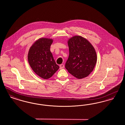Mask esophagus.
Wrapping results in <instances>:
<instances>
[{
  "instance_id": "esophagus-1",
  "label": "esophagus",
  "mask_w": 125,
  "mask_h": 125,
  "mask_svg": "<svg viewBox=\"0 0 125 125\" xmlns=\"http://www.w3.org/2000/svg\"><path fill=\"white\" fill-rule=\"evenodd\" d=\"M64 66L63 64H60V69H63L64 68Z\"/></svg>"
}]
</instances>
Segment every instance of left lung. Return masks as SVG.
I'll use <instances>...</instances> for the list:
<instances>
[{
  "label": "left lung",
  "mask_w": 125,
  "mask_h": 125,
  "mask_svg": "<svg viewBox=\"0 0 125 125\" xmlns=\"http://www.w3.org/2000/svg\"><path fill=\"white\" fill-rule=\"evenodd\" d=\"M69 56L65 63L68 72L79 79L88 76L97 62L95 50L85 38L75 36L68 41Z\"/></svg>",
  "instance_id": "1"
}]
</instances>
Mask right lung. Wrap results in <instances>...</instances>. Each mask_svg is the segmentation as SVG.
Segmentation results:
<instances>
[{
  "instance_id": "1",
  "label": "right lung",
  "mask_w": 125,
  "mask_h": 125,
  "mask_svg": "<svg viewBox=\"0 0 125 125\" xmlns=\"http://www.w3.org/2000/svg\"><path fill=\"white\" fill-rule=\"evenodd\" d=\"M53 40L40 38L30 48L28 54L29 64L34 72L40 78H51L59 69L53 58L50 48Z\"/></svg>"
}]
</instances>
